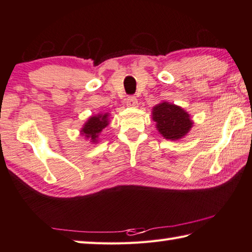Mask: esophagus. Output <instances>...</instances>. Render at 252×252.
I'll return each mask as SVG.
<instances>
[{
  "instance_id": "1",
  "label": "esophagus",
  "mask_w": 252,
  "mask_h": 252,
  "mask_svg": "<svg viewBox=\"0 0 252 252\" xmlns=\"http://www.w3.org/2000/svg\"><path fill=\"white\" fill-rule=\"evenodd\" d=\"M126 105L127 106H132V108H135L136 105H138V100H136L135 96H129L126 99Z\"/></svg>"
}]
</instances>
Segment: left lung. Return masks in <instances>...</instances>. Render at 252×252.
Here are the masks:
<instances>
[{"instance_id": "1", "label": "left lung", "mask_w": 252, "mask_h": 252, "mask_svg": "<svg viewBox=\"0 0 252 252\" xmlns=\"http://www.w3.org/2000/svg\"><path fill=\"white\" fill-rule=\"evenodd\" d=\"M152 119L157 122V129L160 134L172 141L187 135L193 125L189 113L169 102L157 104L152 109Z\"/></svg>"}]
</instances>
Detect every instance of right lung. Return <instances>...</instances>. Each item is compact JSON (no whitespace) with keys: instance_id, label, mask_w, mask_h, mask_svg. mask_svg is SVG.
Listing matches in <instances>:
<instances>
[{"instance_id":"obj_1","label":"right lung","mask_w":252,"mask_h":252,"mask_svg":"<svg viewBox=\"0 0 252 252\" xmlns=\"http://www.w3.org/2000/svg\"><path fill=\"white\" fill-rule=\"evenodd\" d=\"M109 125V114H97V116L89 118V120L84 123L81 130V134L85 138L90 139L93 143L97 141V136L100 132Z\"/></svg>"}]
</instances>
